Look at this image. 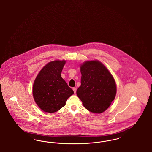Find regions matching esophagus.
<instances>
[{
    "label": "esophagus",
    "instance_id": "obj_1",
    "mask_svg": "<svg viewBox=\"0 0 152 152\" xmlns=\"http://www.w3.org/2000/svg\"><path fill=\"white\" fill-rule=\"evenodd\" d=\"M73 91H74V93H75V94H76V90H77L76 88H75V87L73 88Z\"/></svg>",
    "mask_w": 152,
    "mask_h": 152
}]
</instances>
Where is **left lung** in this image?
<instances>
[{
	"instance_id": "8db88e82",
	"label": "left lung",
	"mask_w": 152,
	"mask_h": 152,
	"mask_svg": "<svg viewBox=\"0 0 152 152\" xmlns=\"http://www.w3.org/2000/svg\"><path fill=\"white\" fill-rule=\"evenodd\" d=\"M81 86L76 94L86 108L101 113L108 108L116 94L115 81L99 61H88L80 66Z\"/></svg>"
}]
</instances>
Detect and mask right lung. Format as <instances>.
<instances>
[{
    "label": "right lung",
    "instance_id": "add662e5",
    "mask_svg": "<svg viewBox=\"0 0 152 152\" xmlns=\"http://www.w3.org/2000/svg\"><path fill=\"white\" fill-rule=\"evenodd\" d=\"M65 60H55L45 65L33 86V96L38 107L44 112L54 113L63 107L73 91L61 77Z\"/></svg>",
    "mask_w": 152,
    "mask_h": 152
}]
</instances>
